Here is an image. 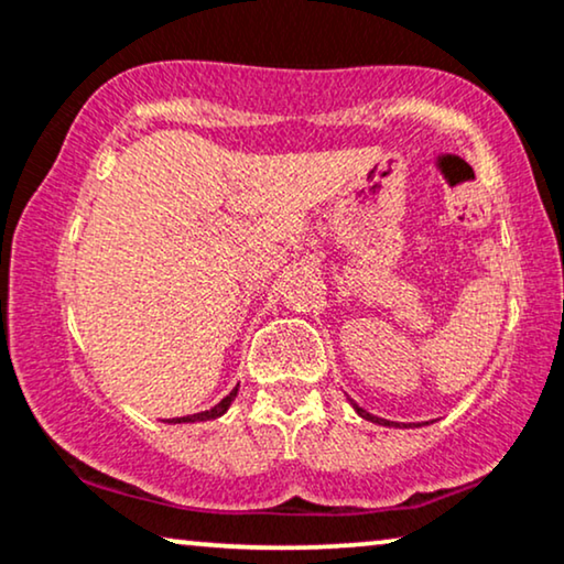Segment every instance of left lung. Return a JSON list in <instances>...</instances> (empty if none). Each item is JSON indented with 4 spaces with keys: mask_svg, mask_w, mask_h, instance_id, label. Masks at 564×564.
I'll return each mask as SVG.
<instances>
[{
    "mask_svg": "<svg viewBox=\"0 0 564 564\" xmlns=\"http://www.w3.org/2000/svg\"><path fill=\"white\" fill-rule=\"evenodd\" d=\"M355 409H357V414L360 416H365V420H370V422H378V425H391V422H386V420H380V416H372L370 412H365V409H360L355 404Z\"/></svg>",
    "mask_w": 564,
    "mask_h": 564,
    "instance_id": "8db88e82",
    "label": "left lung"
}]
</instances>
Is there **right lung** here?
<instances>
[{"label": "right lung", "mask_w": 564, "mask_h": 564, "mask_svg": "<svg viewBox=\"0 0 564 564\" xmlns=\"http://www.w3.org/2000/svg\"><path fill=\"white\" fill-rule=\"evenodd\" d=\"M236 393H238V389H232V393H228V397H225L223 401H219V404H215L209 409V412H199V414H188V416H173L171 422H204V420H215V416H219V414H225L228 412V406H230V401L236 399Z\"/></svg>", "instance_id": "add662e5"}]
</instances>
